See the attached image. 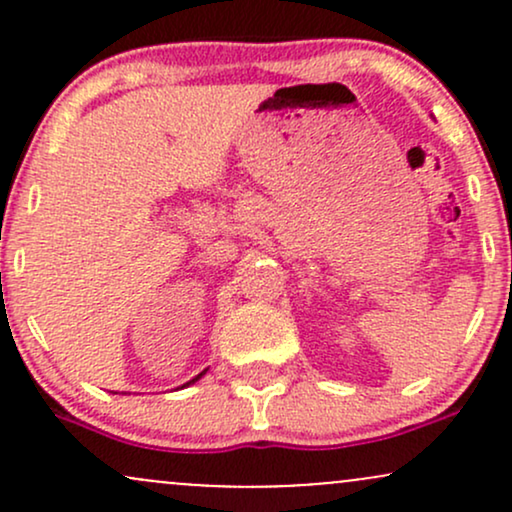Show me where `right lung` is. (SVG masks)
I'll list each match as a JSON object with an SVG mask.
<instances>
[{"label": "right lung", "mask_w": 512, "mask_h": 512, "mask_svg": "<svg viewBox=\"0 0 512 512\" xmlns=\"http://www.w3.org/2000/svg\"><path fill=\"white\" fill-rule=\"evenodd\" d=\"M202 375H204V373H199V375H197V378H195V380H199V378H202ZM195 380H190V383H195ZM190 383H187V385H190Z\"/></svg>", "instance_id": "1"}]
</instances>
